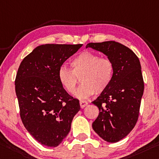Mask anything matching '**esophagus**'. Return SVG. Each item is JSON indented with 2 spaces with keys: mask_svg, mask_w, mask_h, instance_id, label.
Instances as JSON below:
<instances>
[{
  "mask_svg": "<svg viewBox=\"0 0 159 159\" xmlns=\"http://www.w3.org/2000/svg\"><path fill=\"white\" fill-rule=\"evenodd\" d=\"M79 103H80V106L81 108H84L88 105V102L86 101H84V100H80Z\"/></svg>",
  "mask_w": 159,
  "mask_h": 159,
  "instance_id": "34e87169",
  "label": "esophagus"
}]
</instances>
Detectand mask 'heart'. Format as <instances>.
I'll return each instance as SVG.
<instances>
[{
	"instance_id": "1",
	"label": "heart",
	"mask_w": 159,
	"mask_h": 159,
	"mask_svg": "<svg viewBox=\"0 0 159 159\" xmlns=\"http://www.w3.org/2000/svg\"><path fill=\"white\" fill-rule=\"evenodd\" d=\"M72 70L61 66L58 70V79L61 86L69 93L74 92L77 78L81 77V85L74 93L79 99H86L96 92L105 91L113 80L114 63L109 58L101 57L96 53L85 51L70 62Z\"/></svg>"
}]
</instances>
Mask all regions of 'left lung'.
<instances>
[{
	"label": "left lung",
	"instance_id": "left-lung-1",
	"mask_svg": "<svg viewBox=\"0 0 159 159\" xmlns=\"http://www.w3.org/2000/svg\"><path fill=\"white\" fill-rule=\"evenodd\" d=\"M114 63L111 84L93 104L99 108L93 129L102 139L115 143L125 138L134 127L139 113L144 84L140 61L134 52L115 41L89 43Z\"/></svg>",
	"mask_w": 159,
	"mask_h": 159
}]
</instances>
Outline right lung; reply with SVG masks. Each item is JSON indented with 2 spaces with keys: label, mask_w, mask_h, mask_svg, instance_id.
<instances>
[{
  "label": "right lung",
  "mask_w": 159,
  "mask_h": 159,
  "mask_svg": "<svg viewBox=\"0 0 159 159\" xmlns=\"http://www.w3.org/2000/svg\"><path fill=\"white\" fill-rule=\"evenodd\" d=\"M82 45H40L24 58L17 70L15 85L22 122L42 145L59 146L80 109L79 100L61 86L58 70Z\"/></svg>",
  "instance_id": "right-lung-1"
}]
</instances>
